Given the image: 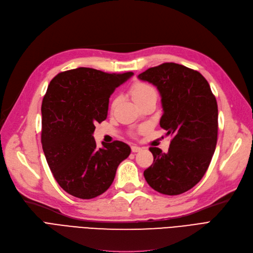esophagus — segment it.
<instances>
[{
    "mask_svg": "<svg viewBox=\"0 0 253 253\" xmlns=\"http://www.w3.org/2000/svg\"><path fill=\"white\" fill-rule=\"evenodd\" d=\"M142 150V148L141 147H137V146H131V151L132 152H138V151H141Z\"/></svg>",
    "mask_w": 253,
    "mask_h": 253,
    "instance_id": "34e87169",
    "label": "esophagus"
}]
</instances>
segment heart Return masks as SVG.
I'll use <instances>...</instances> for the list:
<instances>
[{
    "instance_id": "heart-1",
    "label": "heart",
    "mask_w": 253,
    "mask_h": 253,
    "mask_svg": "<svg viewBox=\"0 0 253 253\" xmlns=\"http://www.w3.org/2000/svg\"><path fill=\"white\" fill-rule=\"evenodd\" d=\"M130 93H131L132 99L136 103L138 101L143 100L144 98L152 95V93H156V92L154 88L149 85V84L144 82H136L135 84H133L131 90H130ZM117 103H118V99L114 100V102H112V107H115L117 105Z\"/></svg>"
}]
</instances>
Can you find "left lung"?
I'll return each instance as SVG.
<instances>
[{
    "label": "left lung",
    "instance_id": "obj_1",
    "mask_svg": "<svg viewBox=\"0 0 253 253\" xmlns=\"http://www.w3.org/2000/svg\"><path fill=\"white\" fill-rule=\"evenodd\" d=\"M137 78L156 86L162 98L160 122L173 136L168 152L151 147L153 164L144 171L151 188L165 195L191 190L207 172L217 145L218 105L202 75L173 62L163 63Z\"/></svg>",
    "mask_w": 253,
    "mask_h": 253
}]
</instances>
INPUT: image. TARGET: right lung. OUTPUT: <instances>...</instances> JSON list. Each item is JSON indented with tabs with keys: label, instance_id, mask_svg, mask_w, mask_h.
<instances>
[{
	"label": "right lung",
	"instance_id": "right-lung-1",
	"mask_svg": "<svg viewBox=\"0 0 253 253\" xmlns=\"http://www.w3.org/2000/svg\"><path fill=\"white\" fill-rule=\"evenodd\" d=\"M132 76L78 68L49 84L42 104V150L54 178L74 197L91 199L107 191L131 152L120 141L98 148L92 134L107 118L111 93Z\"/></svg>",
	"mask_w": 253,
	"mask_h": 253
}]
</instances>
